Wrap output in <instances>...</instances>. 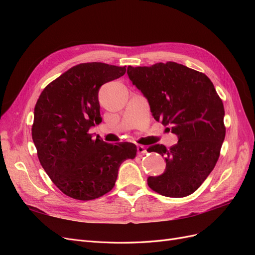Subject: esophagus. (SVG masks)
I'll return each instance as SVG.
<instances>
[{
	"label": "esophagus",
	"instance_id": "esophagus-1",
	"mask_svg": "<svg viewBox=\"0 0 255 255\" xmlns=\"http://www.w3.org/2000/svg\"><path fill=\"white\" fill-rule=\"evenodd\" d=\"M137 153L139 154V155H143V154L146 153V150L143 145H138L137 146Z\"/></svg>",
	"mask_w": 255,
	"mask_h": 255
}]
</instances>
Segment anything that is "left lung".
I'll list each match as a JSON object with an SVG mask.
<instances>
[{
  "label": "left lung",
  "instance_id": "left-lung-1",
  "mask_svg": "<svg viewBox=\"0 0 255 255\" xmlns=\"http://www.w3.org/2000/svg\"><path fill=\"white\" fill-rule=\"evenodd\" d=\"M128 75L148 99L154 119L171 127L179 138L169 149L157 143L146 150L166 160L163 174L148 177L149 187L170 198L191 195L206 180L220 155L226 136L222 100L204 73L173 61L128 66Z\"/></svg>",
  "mask_w": 255,
  "mask_h": 255
}]
</instances>
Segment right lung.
I'll list each match as a JSON object with an SVG mask.
<instances>
[{"mask_svg": "<svg viewBox=\"0 0 255 255\" xmlns=\"http://www.w3.org/2000/svg\"><path fill=\"white\" fill-rule=\"evenodd\" d=\"M125 67L104 63L76 65L43 89L34 111L32 137L44 171L68 197L88 201L111 191L122 161L134 158V143L112 144L94 138L102 122L98 94L119 79Z\"/></svg>", "mask_w": 255, "mask_h": 255, "instance_id": "right-lung-1", "label": "right lung"}]
</instances>
